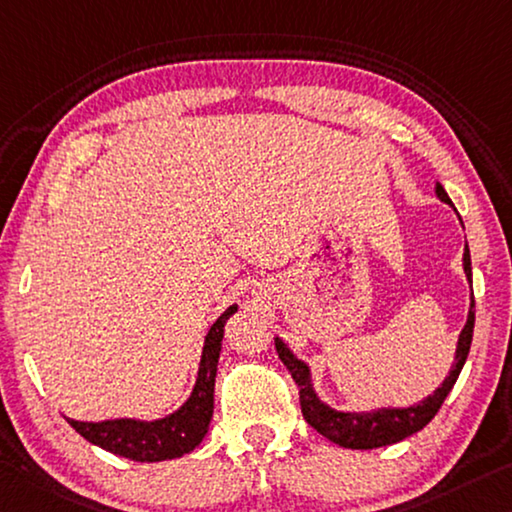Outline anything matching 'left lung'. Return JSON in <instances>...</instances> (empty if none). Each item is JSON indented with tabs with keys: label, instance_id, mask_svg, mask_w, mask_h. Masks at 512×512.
I'll list each match as a JSON object with an SVG mask.
<instances>
[{
	"label": "left lung",
	"instance_id": "8db88e82",
	"mask_svg": "<svg viewBox=\"0 0 512 512\" xmlns=\"http://www.w3.org/2000/svg\"><path fill=\"white\" fill-rule=\"evenodd\" d=\"M437 196L444 200L446 205H453L446 196L444 186L437 184ZM462 264H465L467 280L472 282V257H469V248L465 246V255H462ZM472 335H474V294H472V305H469V316L465 328L460 332L458 348H456V362L446 376L444 383L435 389V392L428 396V399L419 401L412 408H383L376 412H337L332 410L330 405L321 403L319 396L314 394L312 389V378L310 369H307L305 362L294 358V353L275 339V351H278L280 360L285 362L289 369L291 378L296 380L298 385V399H300V410H303V417L307 424H310L316 433L328 437L330 442H335L344 449H378V446H387L394 442H401L412 433H417L424 428L428 421H431L437 410L442 408L446 394L451 392L453 385L462 371V364H465L469 355V346H472Z\"/></svg>",
	"mask_w": 512,
	"mask_h": 512
}]
</instances>
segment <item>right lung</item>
Segmentation results:
<instances>
[{"instance_id": "add662e5", "label": "right lung", "mask_w": 512, "mask_h": 512, "mask_svg": "<svg viewBox=\"0 0 512 512\" xmlns=\"http://www.w3.org/2000/svg\"><path fill=\"white\" fill-rule=\"evenodd\" d=\"M237 312V305L227 307L209 328L202 348L196 387L180 410L157 421L111 419V421H75L68 424L95 446L136 462H159L180 458L196 449L207 435L209 421L214 415V380L218 355H221L225 321Z\"/></svg>"}]
</instances>
